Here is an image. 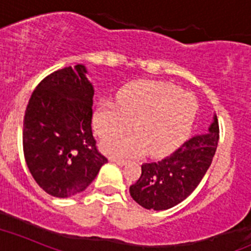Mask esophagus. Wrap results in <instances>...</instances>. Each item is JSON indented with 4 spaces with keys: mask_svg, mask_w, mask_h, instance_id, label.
<instances>
[{
    "mask_svg": "<svg viewBox=\"0 0 251 251\" xmlns=\"http://www.w3.org/2000/svg\"><path fill=\"white\" fill-rule=\"evenodd\" d=\"M109 161L113 162V163H116V165H120V166L125 165L126 163L125 159H122V158H116V157H109Z\"/></svg>",
    "mask_w": 251,
    "mask_h": 251,
    "instance_id": "obj_1",
    "label": "esophagus"
}]
</instances>
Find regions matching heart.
<instances>
[{
  "label": "heart",
  "mask_w": 251,
  "mask_h": 251,
  "mask_svg": "<svg viewBox=\"0 0 251 251\" xmlns=\"http://www.w3.org/2000/svg\"><path fill=\"white\" fill-rule=\"evenodd\" d=\"M198 112L191 94L181 93L178 86L165 81L143 80L126 86L119 103L103 100L94 115L98 135L110 138L126 132L134 124L135 134L115 137L104 143L109 154L161 157L171 153L190 134Z\"/></svg>",
  "instance_id": "b5f03b06"
}]
</instances>
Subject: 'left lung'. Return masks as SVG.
Wrapping results in <instances>:
<instances>
[{
	"label": "left lung",
	"mask_w": 251,
	"mask_h": 251,
	"mask_svg": "<svg viewBox=\"0 0 251 251\" xmlns=\"http://www.w3.org/2000/svg\"><path fill=\"white\" fill-rule=\"evenodd\" d=\"M220 139L217 116L207 134L186 140L162 161L143 163L142 176L130 186V195L145 209L165 210L193 193L216 154Z\"/></svg>",
	"instance_id": "left-lung-1"
}]
</instances>
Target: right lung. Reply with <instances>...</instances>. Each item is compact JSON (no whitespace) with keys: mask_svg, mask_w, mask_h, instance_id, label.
Segmentation results:
<instances>
[{"mask_svg":"<svg viewBox=\"0 0 251 251\" xmlns=\"http://www.w3.org/2000/svg\"><path fill=\"white\" fill-rule=\"evenodd\" d=\"M85 74L83 65L50 74L25 111V161L37 184L52 197L84 191L108 162L92 131L94 89Z\"/></svg>","mask_w":251,"mask_h":251,"instance_id":"obj_1","label":"right lung"}]
</instances>
